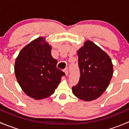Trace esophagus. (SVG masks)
Listing matches in <instances>:
<instances>
[{
	"label": "esophagus",
	"instance_id": "34e87169",
	"mask_svg": "<svg viewBox=\"0 0 129 129\" xmlns=\"http://www.w3.org/2000/svg\"><path fill=\"white\" fill-rule=\"evenodd\" d=\"M63 71H64V72L66 73V75H67L69 74V69L68 68H66L64 70H63Z\"/></svg>",
	"mask_w": 129,
	"mask_h": 129
}]
</instances>
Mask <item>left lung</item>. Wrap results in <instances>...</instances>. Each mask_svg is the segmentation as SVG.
Instances as JSON below:
<instances>
[{
  "label": "left lung",
  "instance_id": "obj_1",
  "mask_svg": "<svg viewBox=\"0 0 129 129\" xmlns=\"http://www.w3.org/2000/svg\"><path fill=\"white\" fill-rule=\"evenodd\" d=\"M80 76L72 87L75 96L84 101L100 97L109 86L114 72L110 57L93 42L87 40L77 51Z\"/></svg>",
  "mask_w": 129,
  "mask_h": 129
}]
</instances>
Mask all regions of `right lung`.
I'll use <instances>...</instances> for the list:
<instances>
[{
	"mask_svg": "<svg viewBox=\"0 0 129 129\" xmlns=\"http://www.w3.org/2000/svg\"><path fill=\"white\" fill-rule=\"evenodd\" d=\"M52 47L43 37L25 46L16 58L15 77L26 95L36 100L49 97L55 92L65 73L57 68Z\"/></svg>",
	"mask_w": 129,
	"mask_h": 129,
	"instance_id": "1",
	"label": "right lung"
}]
</instances>
